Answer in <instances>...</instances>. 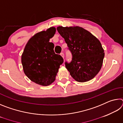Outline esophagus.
Listing matches in <instances>:
<instances>
[{
	"instance_id": "34e87169",
	"label": "esophagus",
	"mask_w": 123,
	"mask_h": 123,
	"mask_svg": "<svg viewBox=\"0 0 123 123\" xmlns=\"http://www.w3.org/2000/svg\"><path fill=\"white\" fill-rule=\"evenodd\" d=\"M60 55H61V56L64 59V54L63 53H61V54H60Z\"/></svg>"
}]
</instances>
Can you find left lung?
<instances>
[{"instance_id": "left-lung-1", "label": "left lung", "mask_w": 123, "mask_h": 123, "mask_svg": "<svg viewBox=\"0 0 123 123\" xmlns=\"http://www.w3.org/2000/svg\"><path fill=\"white\" fill-rule=\"evenodd\" d=\"M57 30L72 53V61L65 62L70 75L80 82L94 78L101 69L105 56L100 42L81 27L59 26Z\"/></svg>"}]
</instances>
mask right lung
<instances>
[{"mask_svg":"<svg viewBox=\"0 0 123 123\" xmlns=\"http://www.w3.org/2000/svg\"><path fill=\"white\" fill-rule=\"evenodd\" d=\"M56 32L54 27L37 33L29 39L22 55L25 74L32 82L47 86L55 80L60 66L63 63L61 55L54 51V44L49 42Z\"/></svg>","mask_w":123,"mask_h":123,"instance_id":"add662e5","label":"right lung"}]
</instances>
